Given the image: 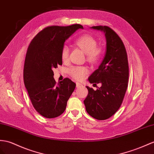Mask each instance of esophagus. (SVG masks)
Here are the masks:
<instances>
[{"label":"esophagus","instance_id":"esophagus-1","mask_svg":"<svg viewBox=\"0 0 154 154\" xmlns=\"http://www.w3.org/2000/svg\"><path fill=\"white\" fill-rule=\"evenodd\" d=\"M76 86H77V88H79V87H81V86H82V85L79 83V82H77Z\"/></svg>","mask_w":154,"mask_h":154}]
</instances>
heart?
<instances>
[{"label":"heart","mask_w":154,"mask_h":154,"mask_svg":"<svg viewBox=\"0 0 154 154\" xmlns=\"http://www.w3.org/2000/svg\"><path fill=\"white\" fill-rule=\"evenodd\" d=\"M76 45L86 53L87 60L91 63H96L100 60L101 54L102 49L101 47L97 46V41L90 35H83L75 41ZM69 57V48L67 45L62 47L61 51V58L63 61H66ZM88 68L84 66H73L68 69L69 73L75 79L81 81L85 78L88 73Z\"/></svg>","instance_id":"b5f03b06"}]
</instances>
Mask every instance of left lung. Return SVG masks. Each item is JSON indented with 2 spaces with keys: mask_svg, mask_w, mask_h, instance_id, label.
Segmentation results:
<instances>
[{
  "mask_svg": "<svg viewBox=\"0 0 154 154\" xmlns=\"http://www.w3.org/2000/svg\"><path fill=\"white\" fill-rule=\"evenodd\" d=\"M91 29L104 32L106 52L99 68L88 78L90 83L101 86L96 90L86 86L88 94L84 103L89 115L103 120L115 114L123 101L128 85V56L123 42L113 30L107 26Z\"/></svg>",
  "mask_w": 154,
  "mask_h": 154,
  "instance_id": "left-lung-1",
  "label": "left lung"
}]
</instances>
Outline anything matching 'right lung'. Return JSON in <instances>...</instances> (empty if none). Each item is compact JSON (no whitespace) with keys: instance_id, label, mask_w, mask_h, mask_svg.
<instances>
[{"instance_id":"add662e5","label":"right lung","mask_w":154,"mask_h":154,"mask_svg":"<svg viewBox=\"0 0 154 154\" xmlns=\"http://www.w3.org/2000/svg\"><path fill=\"white\" fill-rule=\"evenodd\" d=\"M79 29L83 27L79 24L47 26L37 34L27 49L23 69L25 86L34 109L45 118L61 115L76 86L69 78L57 83L53 69L62 64L64 42Z\"/></svg>"}]
</instances>
